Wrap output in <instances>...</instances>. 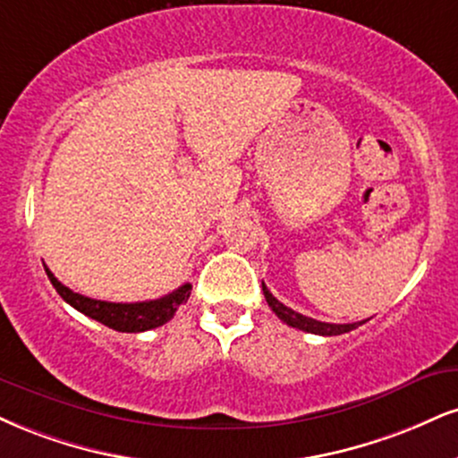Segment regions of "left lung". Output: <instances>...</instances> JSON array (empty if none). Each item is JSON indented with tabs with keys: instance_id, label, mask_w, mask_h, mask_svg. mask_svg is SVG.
<instances>
[{
	"instance_id": "left-lung-1",
	"label": "left lung",
	"mask_w": 458,
	"mask_h": 458,
	"mask_svg": "<svg viewBox=\"0 0 458 458\" xmlns=\"http://www.w3.org/2000/svg\"><path fill=\"white\" fill-rule=\"evenodd\" d=\"M262 292H264V299H267L268 307L275 311V316H277L282 322L288 324L292 328H299V330H305V333H313V335H324V337H333V335H344V333H350V330H354L360 327V324L365 322H354V324H328V322H319V319H313V318H307L302 316V313L290 310V307H285L284 302H279L275 296L268 292L267 285L262 282Z\"/></svg>"
}]
</instances>
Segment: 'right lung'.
I'll list each match as a JSON object with an SVG mask.
<instances>
[{
	"instance_id": "add662e5",
	"label": "right lung",
	"mask_w": 458,
	"mask_h": 458,
	"mask_svg": "<svg viewBox=\"0 0 458 458\" xmlns=\"http://www.w3.org/2000/svg\"><path fill=\"white\" fill-rule=\"evenodd\" d=\"M47 271L48 279H51L53 288L59 292V296L74 307L76 311L85 313L91 319L104 324V327L119 330V333H142V330H151L166 324L168 319H173L174 311L179 310V305H183L191 294V284H183L181 288H176L170 294L162 296L156 301H142V302H108V301H96L89 296H82L79 292H72L70 288L59 282L55 275Z\"/></svg>"
}]
</instances>
